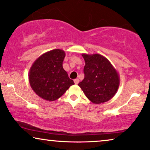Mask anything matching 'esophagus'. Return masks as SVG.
Wrapping results in <instances>:
<instances>
[{
    "label": "esophagus",
    "instance_id": "obj_1",
    "mask_svg": "<svg viewBox=\"0 0 150 150\" xmlns=\"http://www.w3.org/2000/svg\"><path fill=\"white\" fill-rule=\"evenodd\" d=\"M79 79H75V80H74V82H75V84H77L79 83Z\"/></svg>",
    "mask_w": 150,
    "mask_h": 150
}]
</instances>
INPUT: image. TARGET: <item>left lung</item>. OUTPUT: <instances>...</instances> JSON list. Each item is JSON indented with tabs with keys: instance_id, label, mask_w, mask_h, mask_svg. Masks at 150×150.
<instances>
[{
	"instance_id": "1",
	"label": "left lung",
	"mask_w": 150,
	"mask_h": 150,
	"mask_svg": "<svg viewBox=\"0 0 150 150\" xmlns=\"http://www.w3.org/2000/svg\"><path fill=\"white\" fill-rule=\"evenodd\" d=\"M85 61L84 79L78 84L86 98L93 104L109 101L117 93L120 77L105 57L100 54H82Z\"/></svg>"
}]
</instances>
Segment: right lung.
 Returning <instances> with one entry per match:
<instances>
[{
	"label": "right lung",
	"mask_w": 150,
	"mask_h": 150,
	"mask_svg": "<svg viewBox=\"0 0 150 150\" xmlns=\"http://www.w3.org/2000/svg\"><path fill=\"white\" fill-rule=\"evenodd\" d=\"M66 53L61 49H54L41 54L35 60L29 71L30 86L37 96L54 101L74 84L63 69Z\"/></svg>",
	"instance_id": "right-lung-1"
}]
</instances>
